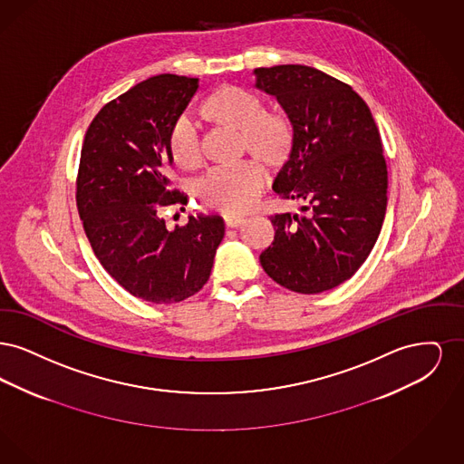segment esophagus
Listing matches in <instances>:
<instances>
[{
  "instance_id": "34e87169",
  "label": "esophagus",
  "mask_w": 464,
  "mask_h": 464,
  "mask_svg": "<svg viewBox=\"0 0 464 464\" xmlns=\"http://www.w3.org/2000/svg\"><path fill=\"white\" fill-rule=\"evenodd\" d=\"M243 222H245V219L243 218H237V216H226L224 218L226 227H240Z\"/></svg>"
}]
</instances>
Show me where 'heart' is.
Masks as SVG:
<instances>
[{
	"label": "heart",
	"instance_id": "b5f03b06",
	"mask_svg": "<svg viewBox=\"0 0 464 464\" xmlns=\"http://www.w3.org/2000/svg\"><path fill=\"white\" fill-rule=\"evenodd\" d=\"M199 114L214 127L238 132V151H246L269 167L284 165L290 156L294 142L290 121L282 114L266 112L261 99L248 90L221 87L205 99ZM167 150L182 170H195L201 165L198 132L186 118L172 125ZM265 180V170L256 160H243L207 172L197 182V195L210 208L242 214L261 197Z\"/></svg>",
	"mask_w": 464,
	"mask_h": 464
}]
</instances>
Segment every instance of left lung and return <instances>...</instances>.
Wrapping results in <instances>:
<instances>
[{"label": "left lung", "mask_w": 464, "mask_h": 464, "mask_svg": "<svg viewBox=\"0 0 464 464\" xmlns=\"http://www.w3.org/2000/svg\"><path fill=\"white\" fill-rule=\"evenodd\" d=\"M256 89L287 114L294 142L273 182L306 216L271 218L275 240L259 256L282 287L320 294L369 257L388 203V170L372 112L350 85L301 64L254 69Z\"/></svg>", "instance_id": "8db88e82"}]
</instances>
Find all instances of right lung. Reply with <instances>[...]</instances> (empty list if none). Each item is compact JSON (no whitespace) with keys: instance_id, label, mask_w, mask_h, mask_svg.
I'll list each match as a JSON object with an SVG mask.
<instances>
[{"instance_id":"obj_1","label":"right lung","mask_w":464,"mask_h":464,"mask_svg":"<svg viewBox=\"0 0 464 464\" xmlns=\"http://www.w3.org/2000/svg\"><path fill=\"white\" fill-rule=\"evenodd\" d=\"M198 78L158 74L97 112L85 133L76 203L95 257L132 295L172 304L210 276L224 238L219 216L169 229L160 210L186 205L169 188L167 137L198 90Z\"/></svg>"}]
</instances>
